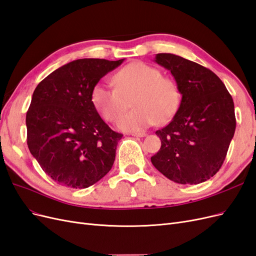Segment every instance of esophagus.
<instances>
[{"label":"esophagus","instance_id":"obj_1","mask_svg":"<svg viewBox=\"0 0 256 256\" xmlns=\"http://www.w3.org/2000/svg\"><path fill=\"white\" fill-rule=\"evenodd\" d=\"M131 136H136V138H143L146 136V134L145 132H134V134H131Z\"/></svg>","mask_w":256,"mask_h":256}]
</instances>
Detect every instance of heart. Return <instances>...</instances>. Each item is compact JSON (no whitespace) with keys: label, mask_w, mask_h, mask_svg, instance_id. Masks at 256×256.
<instances>
[{"label":"heart","mask_w":256,"mask_h":256,"mask_svg":"<svg viewBox=\"0 0 256 256\" xmlns=\"http://www.w3.org/2000/svg\"><path fill=\"white\" fill-rule=\"evenodd\" d=\"M115 88L97 83L90 99L97 112L108 122H114L132 100L134 110L118 120L122 131H141L154 124L164 125L177 113L182 92L177 83L162 76L158 68L140 60L120 68L113 76Z\"/></svg>","instance_id":"b5f03b06"}]
</instances>
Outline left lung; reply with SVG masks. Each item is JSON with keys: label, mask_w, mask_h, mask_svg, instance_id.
Listing matches in <instances>:
<instances>
[{"label": "left lung", "mask_w": 256, "mask_h": 256, "mask_svg": "<svg viewBox=\"0 0 256 256\" xmlns=\"http://www.w3.org/2000/svg\"><path fill=\"white\" fill-rule=\"evenodd\" d=\"M154 62L171 72L182 97L171 122L156 131L161 147L152 164L177 184L204 182L220 170L234 136L233 98L218 76L194 62L171 53Z\"/></svg>", "instance_id": "obj_1"}]
</instances>
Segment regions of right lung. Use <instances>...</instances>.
Listing matches in <instances>:
<instances>
[{
	"instance_id": "1",
	"label": "right lung",
	"mask_w": 256,
	"mask_h": 256,
	"mask_svg": "<svg viewBox=\"0 0 256 256\" xmlns=\"http://www.w3.org/2000/svg\"><path fill=\"white\" fill-rule=\"evenodd\" d=\"M125 58H80L37 85L26 112L28 146L44 172L68 188L84 189L110 171L122 134L100 118L92 90Z\"/></svg>"
}]
</instances>
